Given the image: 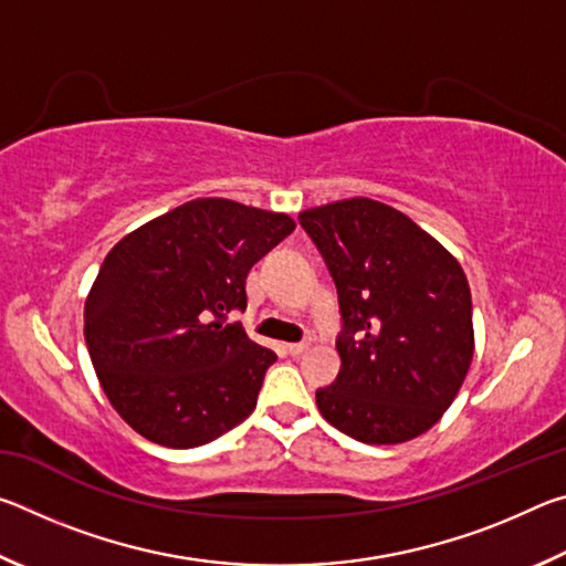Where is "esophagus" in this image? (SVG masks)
<instances>
[{
	"label": "esophagus",
	"instance_id": "1",
	"mask_svg": "<svg viewBox=\"0 0 566 566\" xmlns=\"http://www.w3.org/2000/svg\"><path fill=\"white\" fill-rule=\"evenodd\" d=\"M284 349L290 352L292 357H300V354H304L306 349H310V339H304V342H292V344H286Z\"/></svg>",
	"mask_w": 566,
	"mask_h": 566
}]
</instances>
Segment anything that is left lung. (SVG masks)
I'll use <instances>...</instances> for the list:
<instances>
[{
  "label": "left lung",
  "instance_id": "1",
  "mask_svg": "<svg viewBox=\"0 0 566 566\" xmlns=\"http://www.w3.org/2000/svg\"><path fill=\"white\" fill-rule=\"evenodd\" d=\"M300 224L337 286L342 369L322 417L364 444L415 439L452 405L474 352L462 266L407 214L375 199L306 209Z\"/></svg>",
  "mask_w": 566,
  "mask_h": 566
}]
</instances>
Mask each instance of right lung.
Masks as SVG:
<instances>
[{
  "mask_svg": "<svg viewBox=\"0 0 566 566\" xmlns=\"http://www.w3.org/2000/svg\"><path fill=\"white\" fill-rule=\"evenodd\" d=\"M294 232L286 214L195 199L122 239L84 304V339L104 395L149 442H214L252 415L272 349L229 312L247 274Z\"/></svg>",
  "mask_w": 566,
  "mask_h": 566,
  "instance_id": "right-lung-1",
  "label": "right lung"
}]
</instances>
